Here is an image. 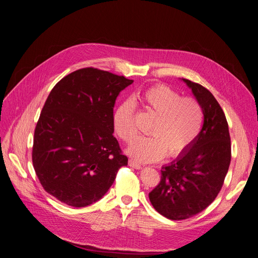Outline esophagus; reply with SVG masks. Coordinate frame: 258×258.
I'll use <instances>...</instances> for the list:
<instances>
[{"instance_id":"34e87169","label":"esophagus","mask_w":258,"mask_h":258,"mask_svg":"<svg viewBox=\"0 0 258 258\" xmlns=\"http://www.w3.org/2000/svg\"><path fill=\"white\" fill-rule=\"evenodd\" d=\"M128 163H129L130 166H132V168H134V169H138L139 170V169L142 168V165L140 164V162H138V161L134 160V159H129Z\"/></svg>"}]
</instances>
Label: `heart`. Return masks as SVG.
Here are the masks:
<instances>
[{
	"mask_svg": "<svg viewBox=\"0 0 258 258\" xmlns=\"http://www.w3.org/2000/svg\"><path fill=\"white\" fill-rule=\"evenodd\" d=\"M138 103L155 116L150 126L151 136H141L127 149L130 156L150 162L164 155L176 157L183 153L199 135L203 124V109L192 97H181L172 87L158 84L149 87L139 96ZM116 134L126 143L136 133L135 104L132 100L120 103L113 114Z\"/></svg>",
	"mask_w": 258,
	"mask_h": 258,
	"instance_id": "1",
	"label": "heart"
}]
</instances>
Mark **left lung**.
I'll list each match as a JSON object with an SVG mask.
<instances>
[{
  "label": "left lung",
  "instance_id": "8db88e82",
  "mask_svg": "<svg viewBox=\"0 0 258 258\" xmlns=\"http://www.w3.org/2000/svg\"><path fill=\"white\" fill-rule=\"evenodd\" d=\"M183 81L202 106L203 127L182 154L162 166L159 183L149 194L158 213L175 221L199 214L214 202L231 160L228 123L219 102L201 84Z\"/></svg>",
  "mask_w": 258,
  "mask_h": 258
}]
</instances>
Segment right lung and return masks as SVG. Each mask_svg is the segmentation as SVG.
<instances>
[{
  "instance_id": "add662e5",
  "label": "right lung",
  "mask_w": 258,
  "mask_h": 258,
  "mask_svg": "<svg viewBox=\"0 0 258 258\" xmlns=\"http://www.w3.org/2000/svg\"><path fill=\"white\" fill-rule=\"evenodd\" d=\"M133 80L84 68L60 80L34 131L32 161L43 189L73 207L100 200L127 165L113 136L117 96Z\"/></svg>"
}]
</instances>
